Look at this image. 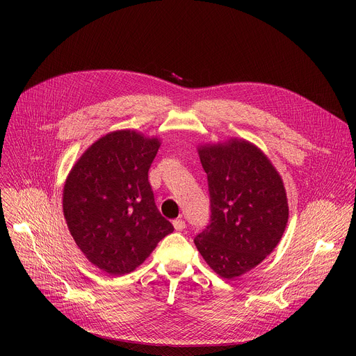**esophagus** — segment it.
<instances>
[{"mask_svg": "<svg viewBox=\"0 0 356 356\" xmlns=\"http://www.w3.org/2000/svg\"><path fill=\"white\" fill-rule=\"evenodd\" d=\"M173 227H175L176 231H183L186 228V222L183 220H175Z\"/></svg>", "mask_w": 356, "mask_h": 356, "instance_id": "1", "label": "esophagus"}]
</instances>
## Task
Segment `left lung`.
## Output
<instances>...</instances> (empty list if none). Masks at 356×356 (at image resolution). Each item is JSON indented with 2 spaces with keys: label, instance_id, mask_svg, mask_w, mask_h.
Listing matches in <instances>:
<instances>
[{
  "label": "left lung",
  "instance_id": "obj_1",
  "mask_svg": "<svg viewBox=\"0 0 356 356\" xmlns=\"http://www.w3.org/2000/svg\"><path fill=\"white\" fill-rule=\"evenodd\" d=\"M207 173L211 220L194 243L224 279L258 266L282 239L289 220L283 180L268 156L245 139L197 147Z\"/></svg>",
  "mask_w": 356,
  "mask_h": 356
}]
</instances>
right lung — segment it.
Wrapping results in <instances>:
<instances>
[{
    "instance_id": "right-lung-1",
    "label": "right lung",
    "mask_w": 356,
    "mask_h": 356,
    "mask_svg": "<svg viewBox=\"0 0 356 356\" xmlns=\"http://www.w3.org/2000/svg\"><path fill=\"white\" fill-rule=\"evenodd\" d=\"M161 140L134 129L97 139L72 168L63 187V214L84 257L98 269L134 272L173 232L147 181Z\"/></svg>"
}]
</instances>
